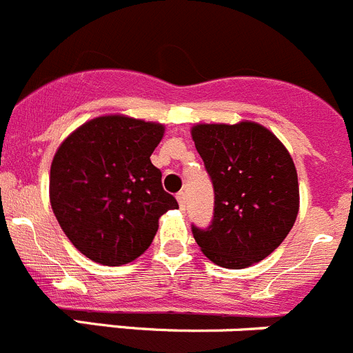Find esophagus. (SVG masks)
Listing matches in <instances>:
<instances>
[{
    "label": "esophagus",
    "instance_id": "34e87169",
    "mask_svg": "<svg viewBox=\"0 0 353 353\" xmlns=\"http://www.w3.org/2000/svg\"><path fill=\"white\" fill-rule=\"evenodd\" d=\"M176 201H179V206L180 208H185V194L183 192H179L176 194Z\"/></svg>",
    "mask_w": 353,
    "mask_h": 353
}]
</instances>
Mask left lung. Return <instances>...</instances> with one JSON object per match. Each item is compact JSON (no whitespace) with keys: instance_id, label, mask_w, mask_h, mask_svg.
<instances>
[{"instance_id":"left-lung-1","label":"left lung","mask_w":353,"mask_h":353,"mask_svg":"<svg viewBox=\"0 0 353 353\" xmlns=\"http://www.w3.org/2000/svg\"><path fill=\"white\" fill-rule=\"evenodd\" d=\"M192 140L213 183L208 229L196 243L216 266L243 270L280 247L299 212L297 171L289 150L264 125L196 124Z\"/></svg>"}]
</instances>
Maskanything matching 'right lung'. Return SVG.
<instances>
[{
    "mask_svg": "<svg viewBox=\"0 0 353 353\" xmlns=\"http://www.w3.org/2000/svg\"><path fill=\"white\" fill-rule=\"evenodd\" d=\"M164 125L101 115L59 145L50 166V205L70 241L94 263L122 266L154 240L159 219L179 208L150 155Z\"/></svg>",
    "mask_w": 353,
    "mask_h": 353,
    "instance_id": "1",
    "label": "right lung"
}]
</instances>
